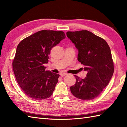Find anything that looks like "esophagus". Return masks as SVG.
<instances>
[{
	"instance_id": "1",
	"label": "esophagus",
	"mask_w": 127,
	"mask_h": 127,
	"mask_svg": "<svg viewBox=\"0 0 127 127\" xmlns=\"http://www.w3.org/2000/svg\"><path fill=\"white\" fill-rule=\"evenodd\" d=\"M68 75V74H67V73H61L60 74L61 76H62V77H63L64 76H65V75Z\"/></svg>"
}]
</instances>
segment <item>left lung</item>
Returning a JSON list of instances; mask_svg holds the SVG:
<instances>
[{
	"instance_id": "left-lung-1",
	"label": "left lung",
	"mask_w": 127,
	"mask_h": 127,
	"mask_svg": "<svg viewBox=\"0 0 127 127\" xmlns=\"http://www.w3.org/2000/svg\"><path fill=\"white\" fill-rule=\"evenodd\" d=\"M79 53L77 60L87 71L85 79L75 75L76 83L70 87L72 95L90 100L98 96L109 84L114 71L111 50L106 41L88 31L66 32Z\"/></svg>"
}]
</instances>
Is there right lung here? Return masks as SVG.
<instances>
[{
	"label": "right lung",
	"mask_w": 127,
	"mask_h": 127,
	"mask_svg": "<svg viewBox=\"0 0 127 127\" xmlns=\"http://www.w3.org/2000/svg\"><path fill=\"white\" fill-rule=\"evenodd\" d=\"M65 38L64 32L43 30L22 40L16 48L12 68L24 92L36 100L49 98L59 75L45 70L51 48Z\"/></svg>",
	"instance_id": "add662e5"
}]
</instances>
